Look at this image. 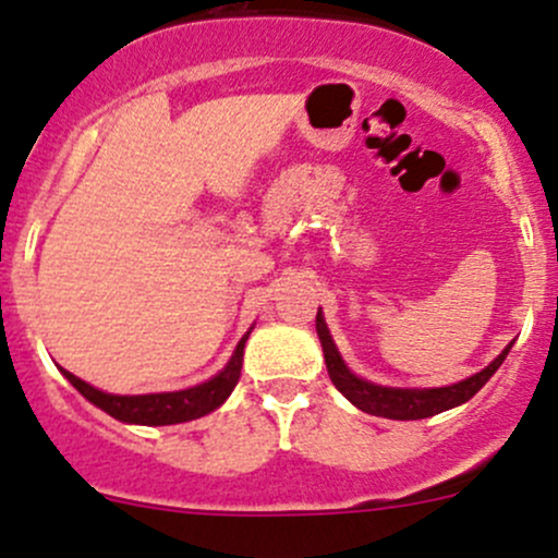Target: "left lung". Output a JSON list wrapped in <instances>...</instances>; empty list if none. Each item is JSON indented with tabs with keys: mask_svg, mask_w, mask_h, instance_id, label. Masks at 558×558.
I'll list each match as a JSON object with an SVG mask.
<instances>
[{
	"mask_svg": "<svg viewBox=\"0 0 558 558\" xmlns=\"http://www.w3.org/2000/svg\"><path fill=\"white\" fill-rule=\"evenodd\" d=\"M315 328H318L320 348H324L326 368L328 377H331L333 387L348 398L353 407L361 409V412L374 414V417H387V420H425L433 417V414H441L447 409L460 407V403L471 401L473 396L489 383L492 374L502 366L506 355L511 353L513 342L502 350L495 361L486 368L473 374V377L460 379L454 385L444 387H387L368 383V379L357 377V374L350 372V366L344 363V357L339 355V348L333 344L331 331H328L324 313L318 310V318H315Z\"/></svg>",
	"mask_w": 558,
	"mask_h": 558,
	"instance_id": "8db88e82",
	"label": "left lung"
}]
</instances>
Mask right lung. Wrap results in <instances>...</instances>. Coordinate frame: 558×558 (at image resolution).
<instances>
[{"label":"right lung","mask_w":558,"mask_h":558,"mask_svg":"<svg viewBox=\"0 0 558 558\" xmlns=\"http://www.w3.org/2000/svg\"><path fill=\"white\" fill-rule=\"evenodd\" d=\"M254 328V326H251ZM248 331L243 333V339L238 342L234 353L227 366L219 374H214L205 383L195 387H184V390L173 392H144V396H114V392H104L98 387L87 385L85 379L74 377L72 372L61 368L63 377L69 379L93 407H98L101 412H107L109 417L128 422V425H179V422H190L197 417H205L214 409H219L221 403L230 398L240 379V368H243V350L248 342Z\"/></svg>","instance_id":"right-lung-1"}]
</instances>
